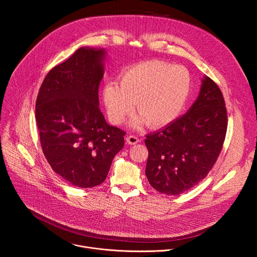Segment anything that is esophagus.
I'll use <instances>...</instances> for the list:
<instances>
[{
	"instance_id": "esophagus-1",
	"label": "esophagus",
	"mask_w": 257,
	"mask_h": 257,
	"mask_svg": "<svg viewBox=\"0 0 257 257\" xmlns=\"http://www.w3.org/2000/svg\"><path fill=\"white\" fill-rule=\"evenodd\" d=\"M126 141L128 144L133 145V144H136L139 142V138L136 135H129L126 137Z\"/></svg>"
}]
</instances>
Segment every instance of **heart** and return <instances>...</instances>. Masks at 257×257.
Segmentation results:
<instances>
[{"label":"heart","instance_id":"heart-1","mask_svg":"<svg viewBox=\"0 0 257 257\" xmlns=\"http://www.w3.org/2000/svg\"><path fill=\"white\" fill-rule=\"evenodd\" d=\"M191 90V76L183 66L161 60L142 61L125 68L117 81L105 83L102 100L113 124H122L134 109L132 125L161 128L172 123L184 107Z\"/></svg>","mask_w":257,"mask_h":257}]
</instances>
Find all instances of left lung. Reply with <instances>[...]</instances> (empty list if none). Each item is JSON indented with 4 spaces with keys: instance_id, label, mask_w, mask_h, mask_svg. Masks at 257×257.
Here are the masks:
<instances>
[{
    "instance_id": "8db88e82",
    "label": "left lung",
    "mask_w": 257,
    "mask_h": 257,
    "mask_svg": "<svg viewBox=\"0 0 257 257\" xmlns=\"http://www.w3.org/2000/svg\"><path fill=\"white\" fill-rule=\"evenodd\" d=\"M228 127L223 93L204 77L189 111L162 130L146 135L145 174L159 192L179 195L197 185L222 152Z\"/></svg>"
}]
</instances>
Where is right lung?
<instances>
[{
    "mask_svg": "<svg viewBox=\"0 0 257 257\" xmlns=\"http://www.w3.org/2000/svg\"><path fill=\"white\" fill-rule=\"evenodd\" d=\"M103 50L78 49L45 77L35 104L43 153L70 184L90 188L105 180L126 132L100 112L98 86Z\"/></svg>",
    "mask_w": 257,
    "mask_h": 257,
    "instance_id": "right-lung-1",
    "label": "right lung"
}]
</instances>
